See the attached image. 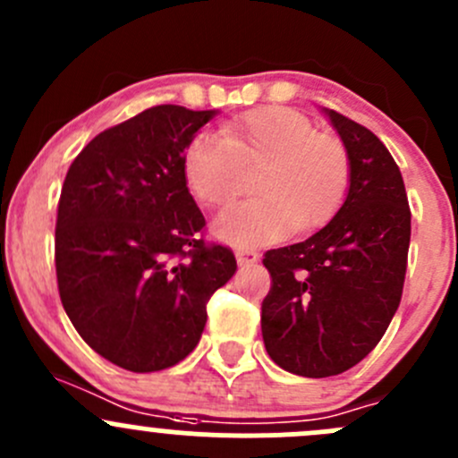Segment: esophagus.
<instances>
[{
    "instance_id": "esophagus-1",
    "label": "esophagus",
    "mask_w": 458,
    "mask_h": 458,
    "mask_svg": "<svg viewBox=\"0 0 458 458\" xmlns=\"http://www.w3.org/2000/svg\"><path fill=\"white\" fill-rule=\"evenodd\" d=\"M257 261H259V255L255 250H237L239 266H255Z\"/></svg>"
}]
</instances>
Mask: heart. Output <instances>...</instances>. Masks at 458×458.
Wrapping results in <instances>:
<instances>
[{
  "instance_id": "obj_1",
  "label": "heart",
  "mask_w": 458,
  "mask_h": 458,
  "mask_svg": "<svg viewBox=\"0 0 458 458\" xmlns=\"http://www.w3.org/2000/svg\"><path fill=\"white\" fill-rule=\"evenodd\" d=\"M261 199L228 208L215 234L237 248L312 230L335 216L350 188V157L344 141L318 132L306 114L266 106L233 119L224 135L199 132L183 152V177L201 206L224 208L255 173Z\"/></svg>"
}]
</instances>
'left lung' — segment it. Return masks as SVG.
<instances>
[{"mask_svg":"<svg viewBox=\"0 0 458 458\" xmlns=\"http://www.w3.org/2000/svg\"><path fill=\"white\" fill-rule=\"evenodd\" d=\"M350 157V188L330 224L263 255L272 276L261 335L272 361L299 377H335L381 341L401 303L410 206L403 177L374 132L326 110Z\"/></svg>","mask_w":458,"mask_h":458,"instance_id":"8db88e82","label":"left lung"}]
</instances>
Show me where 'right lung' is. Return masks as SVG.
<instances>
[{
  "label": "right lung",
  "mask_w": 458,
  "mask_h": 458,
  "mask_svg": "<svg viewBox=\"0 0 458 458\" xmlns=\"http://www.w3.org/2000/svg\"><path fill=\"white\" fill-rule=\"evenodd\" d=\"M216 110L152 106L99 132L68 168L55 225L64 310L114 366L157 372L195 350L206 303L233 279L230 248L203 242L183 152Z\"/></svg>",
  "instance_id": "obj_1"
}]
</instances>
